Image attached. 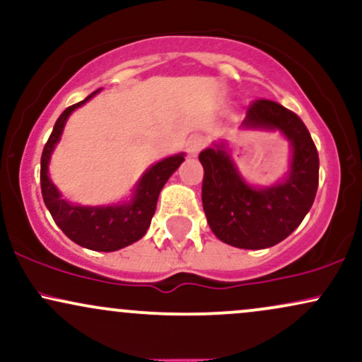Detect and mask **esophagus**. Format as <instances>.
<instances>
[{
	"instance_id": "esophagus-1",
	"label": "esophagus",
	"mask_w": 362,
	"mask_h": 362,
	"mask_svg": "<svg viewBox=\"0 0 362 362\" xmlns=\"http://www.w3.org/2000/svg\"><path fill=\"white\" fill-rule=\"evenodd\" d=\"M206 146V138L204 136H192L187 141V151H189L190 156H195L202 148Z\"/></svg>"
}]
</instances>
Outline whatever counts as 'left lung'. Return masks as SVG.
Returning <instances> with one entry per match:
<instances>
[{"instance_id": "left-lung-1", "label": "left lung", "mask_w": 362, "mask_h": 362, "mask_svg": "<svg viewBox=\"0 0 362 362\" xmlns=\"http://www.w3.org/2000/svg\"><path fill=\"white\" fill-rule=\"evenodd\" d=\"M245 131H277L289 141L288 175L269 187L248 184L226 143L201 151L204 167L202 207L213 233L224 243L262 250L282 242L300 226L318 189V151L294 112L272 100H257L247 110Z\"/></svg>"}]
</instances>
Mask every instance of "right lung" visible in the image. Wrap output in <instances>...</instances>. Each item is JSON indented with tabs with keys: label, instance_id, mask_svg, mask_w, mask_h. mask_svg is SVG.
<instances>
[{
	"label": "right lung",
	"instance_id": "add662e5",
	"mask_svg": "<svg viewBox=\"0 0 362 362\" xmlns=\"http://www.w3.org/2000/svg\"><path fill=\"white\" fill-rule=\"evenodd\" d=\"M98 91L100 90L93 91L85 100L68 107L56 120L51 138L45 143L42 158H40V187H42V197L49 213L69 240L88 250L115 252L138 242L146 235L156 211L158 195L172 173L185 160V155L178 153L151 165L134 185L129 201L109 206H81L62 199L57 187L49 178L52 151L61 141L69 115L91 100Z\"/></svg>",
	"mask_w": 362,
	"mask_h": 362
}]
</instances>
